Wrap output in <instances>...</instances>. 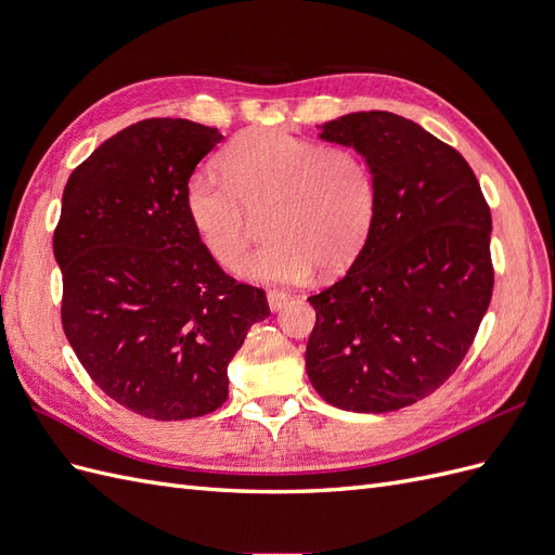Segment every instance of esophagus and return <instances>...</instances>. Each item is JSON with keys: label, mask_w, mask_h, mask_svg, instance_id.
Wrapping results in <instances>:
<instances>
[{"label": "esophagus", "mask_w": 555, "mask_h": 555, "mask_svg": "<svg viewBox=\"0 0 555 555\" xmlns=\"http://www.w3.org/2000/svg\"><path fill=\"white\" fill-rule=\"evenodd\" d=\"M289 304V294L284 292H268V308H271L273 312H280L284 306Z\"/></svg>", "instance_id": "1"}]
</instances>
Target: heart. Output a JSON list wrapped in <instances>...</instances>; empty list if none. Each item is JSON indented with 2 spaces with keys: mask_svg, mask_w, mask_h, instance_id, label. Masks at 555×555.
Masks as SVG:
<instances>
[{
  "mask_svg": "<svg viewBox=\"0 0 555 555\" xmlns=\"http://www.w3.org/2000/svg\"><path fill=\"white\" fill-rule=\"evenodd\" d=\"M184 184V210L210 257L236 268L255 215L268 241L241 268L257 282H304L319 266L338 273L357 257L377 208L373 166L347 145H319L282 129H251Z\"/></svg>",
  "mask_w": 555,
  "mask_h": 555,
  "instance_id": "1",
  "label": "heart"
}]
</instances>
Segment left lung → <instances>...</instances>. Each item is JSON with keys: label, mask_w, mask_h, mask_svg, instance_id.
<instances>
[{"label": "left lung", "mask_w": 555, "mask_h": 555, "mask_svg": "<svg viewBox=\"0 0 555 555\" xmlns=\"http://www.w3.org/2000/svg\"><path fill=\"white\" fill-rule=\"evenodd\" d=\"M377 178L371 231L349 271L310 296L314 391L349 412H393L442 386L493 294L491 210L459 150L389 111L331 120Z\"/></svg>", "instance_id": "8db88e82"}]
</instances>
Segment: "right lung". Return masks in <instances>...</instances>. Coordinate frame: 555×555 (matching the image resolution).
<instances>
[{
	"mask_svg": "<svg viewBox=\"0 0 555 555\" xmlns=\"http://www.w3.org/2000/svg\"><path fill=\"white\" fill-rule=\"evenodd\" d=\"M222 133L180 117L117 131L76 166L53 251L62 326L92 382L157 422L215 412L227 367L271 310L227 275L184 210V184Z\"/></svg>",
	"mask_w": 555,
	"mask_h": 555,
	"instance_id": "1",
	"label": "right lung"
}]
</instances>
